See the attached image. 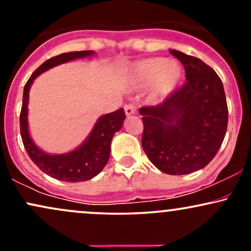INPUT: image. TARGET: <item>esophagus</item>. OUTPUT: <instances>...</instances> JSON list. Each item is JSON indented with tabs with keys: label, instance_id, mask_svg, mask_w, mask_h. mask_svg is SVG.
I'll return each mask as SVG.
<instances>
[{
	"label": "esophagus",
	"instance_id": "obj_1",
	"mask_svg": "<svg viewBox=\"0 0 251 251\" xmlns=\"http://www.w3.org/2000/svg\"><path fill=\"white\" fill-rule=\"evenodd\" d=\"M124 109H125L126 116H132V114L135 113V106L133 103H127V105H125Z\"/></svg>",
	"mask_w": 251,
	"mask_h": 251
}]
</instances>
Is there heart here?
<instances>
[{"mask_svg": "<svg viewBox=\"0 0 251 251\" xmlns=\"http://www.w3.org/2000/svg\"><path fill=\"white\" fill-rule=\"evenodd\" d=\"M183 70L176 61L164 57H149L134 63L128 71V82L135 88L150 85V99L163 101L179 85Z\"/></svg>", "mask_w": 251, "mask_h": 251, "instance_id": "1", "label": "heart"}]
</instances>
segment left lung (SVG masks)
Wrapping results in <instances>:
<instances>
[{
  "label": "left lung",
  "instance_id": "left-lung-1",
  "mask_svg": "<svg viewBox=\"0 0 251 251\" xmlns=\"http://www.w3.org/2000/svg\"><path fill=\"white\" fill-rule=\"evenodd\" d=\"M186 81L155 106L139 109L142 145L152 164L168 175L205 168L220 150L227 127V105L217 73L198 57L170 50Z\"/></svg>",
  "mask_w": 251,
  "mask_h": 251
}]
</instances>
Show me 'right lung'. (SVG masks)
Listing matches in <instances>:
<instances>
[{"mask_svg": "<svg viewBox=\"0 0 251 251\" xmlns=\"http://www.w3.org/2000/svg\"><path fill=\"white\" fill-rule=\"evenodd\" d=\"M93 54L92 50L70 51L48 59L31 74L28 81L25 82L24 89V99H22L21 113H20V133L22 143L30 159L41 171L46 175L62 181H85L96 177L108 162L111 142L114 133L122 128L125 112L123 108L117 109L112 113L105 114L98 120L91 134L80 148L66 154L51 155L42 152L35 146L30 139L28 132V96L29 88L34 79L39 76L45 71L60 65V63L71 61V60L86 57Z\"/></svg>", "mask_w": 251, "mask_h": 251, "instance_id": "add662e5", "label": "right lung"}]
</instances>
